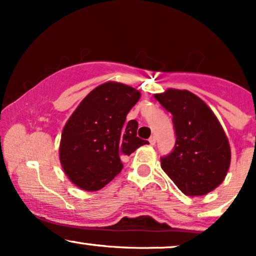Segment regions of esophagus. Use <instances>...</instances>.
<instances>
[{
    "label": "esophagus",
    "mask_w": 256,
    "mask_h": 256,
    "mask_svg": "<svg viewBox=\"0 0 256 256\" xmlns=\"http://www.w3.org/2000/svg\"><path fill=\"white\" fill-rule=\"evenodd\" d=\"M155 142H156V137H155V136H150V138H149V143H150L152 146H154Z\"/></svg>",
    "instance_id": "34e87169"
}]
</instances>
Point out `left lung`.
I'll return each instance as SVG.
<instances>
[{
	"label": "left lung",
	"mask_w": 256,
	"mask_h": 256,
	"mask_svg": "<svg viewBox=\"0 0 256 256\" xmlns=\"http://www.w3.org/2000/svg\"><path fill=\"white\" fill-rule=\"evenodd\" d=\"M155 98L173 116L176 144L161 158V167L182 192L202 196L222 183L231 149L219 120L201 98L188 90L167 89Z\"/></svg>",
	"instance_id": "left-lung-1"
}]
</instances>
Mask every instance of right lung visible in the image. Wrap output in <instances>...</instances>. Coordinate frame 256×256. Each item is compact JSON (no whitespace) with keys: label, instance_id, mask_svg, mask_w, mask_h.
<instances>
[{"label":"right lung","instance_id":"obj_1","mask_svg":"<svg viewBox=\"0 0 256 256\" xmlns=\"http://www.w3.org/2000/svg\"><path fill=\"white\" fill-rule=\"evenodd\" d=\"M140 98L128 85L107 82L95 88L67 120L60 142V162L73 184L96 192L119 174L122 158L148 140L137 137L138 122H125Z\"/></svg>","mask_w":256,"mask_h":256}]
</instances>
